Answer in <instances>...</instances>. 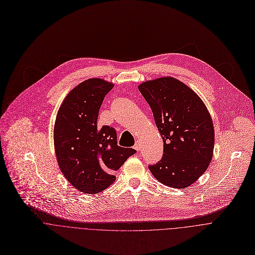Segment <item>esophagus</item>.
I'll return each instance as SVG.
<instances>
[{
  "mask_svg": "<svg viewBox=\"0 0 255 255\" xmlns=\"http://www.w3.org/2000/svg\"><path fill=\"white\" fill-rule=\"evenodd\" d=\"M134 149H135V150H137V151H139V150L141 149V145H140V143H139V142H136V143H135V145H134Z\"/></svg>",
  "mask_w": 255,
  "mask_h": 255,
  "instance_id": "esophagus-1",
  "label": "esophagus"
}]
</instances>
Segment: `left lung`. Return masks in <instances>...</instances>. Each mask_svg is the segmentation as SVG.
<instances>
[{"mask_svg": "<svg viewBox=\"0 0 255 255\" xmlns=\"http://www.w3.org/2000/svg\"><path fill=\"white\" fill-rule=\"evenodd\" d=\"M163 139V156L149 165L153 176L172 188L192 185L213 155L214 127L200 97L181 81L163 77L139 85Z\"/></svg>", "mask_w": 255, "mask_h": 255, "instance_id": "obj_1", "label": "left lung"}]
</instances>
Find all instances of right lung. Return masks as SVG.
<instances>
[{
    "instance_id": "1",
    "label": "right lung",
    "mask_w": 255,
    "mask_h": 255,
    "mask_svg": "<svg viewBox=\"0 0 255 255\" xmlns=\"http://www.w3.org/2000/svg\"><path fill=\"white\" fill-rule=\"evenodd\" d=\"M114 87L103 79L80 83L64 99L55 122L54 145L65 178L79 191L95 194L116 179L113 172L131 155L132 148L117 145L113 127H97L99 109Z\"/></svg>"
}]
</instances>
